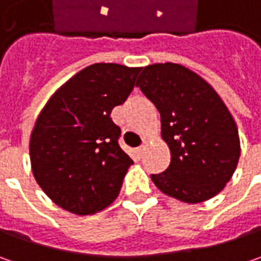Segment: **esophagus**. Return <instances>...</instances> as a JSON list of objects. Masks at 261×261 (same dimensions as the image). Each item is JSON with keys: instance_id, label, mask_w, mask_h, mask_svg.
<instances>
[{"instance_id": "obj_1", "label": "esophagus", "mask_w": 261, "mask_h": 261, "mask_svg": "<svg viewBox=\"0 0 261 261\" xmlns=\"http://www.w3.org/2000/svg\"><path fill=\"white\" fill-rule=\"evenodd\" d=\"M145 149H146L145 145H141V146H139V148H136V154H138V156H139V158L144 155Z\"/></svg>"}]
</instances>
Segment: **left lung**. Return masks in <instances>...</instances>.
Returning a JSON list of instances; mask_svg holds the SVG:
<instances>
[{"label":"left lung","instance_id":"obj_1","mask_svg":"<svg viewBox=\"0 0 261 261\" xmlns=\"http://www.w3.org/2000/svg\"><path fill=\"white\" fill-rule=\"evenodd\" d=\"M136 87L160 112L171 152L166 171L151 174L154 185L186 203L218 195L240 158L238 129L221 97L202 76L171 62L145 66Z\"/></svg>","mask_w":261,"mask_h":261}]
</instances>
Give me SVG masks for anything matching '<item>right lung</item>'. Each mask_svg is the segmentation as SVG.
Instances as JSON below:
<instances>
[{
  "mask_svg": "<svg viewBox=\"0 0 261 261\" xmlns=\"http://www.w3.org/2000/svg\"><path fill=\"white\" fill-rule=\"evenodd\" d=\"M141 68L94 64L66 81L49 98L30 138L37 185L56 205L90 215L115 200L134 161L119 146L112 120L125 103Z\"/></svg>",
  "mask_w": 261,
  "mask_h": 261,
  "instance_id": "right-lung-1",
  "label": "right lung"
}]
</instances>
